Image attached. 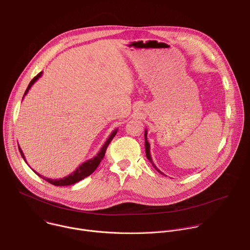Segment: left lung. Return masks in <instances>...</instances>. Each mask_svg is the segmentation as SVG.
Here are the masks:
<instances>
[{
  "instance_id": "left-lung-1",
  "label": "left lung",
  "mask_w": 250,
  "mask_h": 250,
  "mask_svg": "<svg viewBox=\"0 0 250 250\" xmlns=\"http://www.w3.org/2000/svg\"><path fill=\"white\" fill-rule=\"evenodd\" d=\"M147 129H145V133H144V136H145V151H146V157H147V159L150 161V163L153 165V167H155V169L157 170V171H159L160 173H162V174H164L157 167H156V165L153 163V160H152V158H151V154H150V143L148 142V140H147Z\"/></svg>"
}]
</instances>
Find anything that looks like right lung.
Here are the masks:
<instances>
[{
    "label": "right lung",
    "mask_w": 250,
    "mask_h": 250,
    "mask_svg": "<svg viewBox=\"0 0 250 250\" xmlns=\"http://www.w3.org/2000/svg\"><path fill=\"white\" fill-rule=\"evenodd\" d=\"M42 72H40V73L30 82V83H29L27 89H26L25 92H24L23 98H24V96L27 94V92L29 91V89L31 88V86L42 77ZM23 98H22V99H23ZM117 132H118V128H116V129L109 135L108 139H107L106 142L103 144L102 148L100 149V151L98 152V154H97L95 157H93L92 159H89V160L85 161V162L83 163L79 167H77L76 170H74L71 174H69V175H67V176H65V177H63V178H58V179L47 178V177H44V176L41 175L40 173H38V172H37L36 170H34L33 168H31V169H32L38 176H40L41 178L44 179L45 181H47L48 183H50V184H52V185H54V186H68V185L75 184V183L81 181L82 179H83V178L89 176V175L96 169V167L99 166L101 160H102L103 157L105 156V152H106V149H107L109 143L113 140V138L115 137V135L117 134ZM18 149H19V152H20V154H21V157L23 158V160L25 161V163L28 165V163H27V161H26V159H25V156H24V154H23L21 148L19 147V145H18ZM28 166H29V165H28ZM29 167H30V166H29Z\"/></svg>",
    "instance_id": "1"
}]
</instances>
